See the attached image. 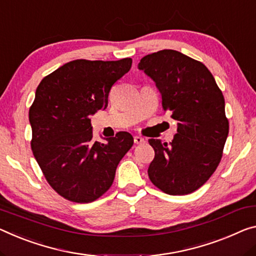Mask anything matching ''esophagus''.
Masks as SVG:
<instances>
[{"mask_svg": "<svg viewBox=\"0 0 256 256\" xmlns=\"http://www.w3.org/2000/svg\"><path fill=\"white\" fill-rule=\"evenodd\" d=\"M134 142H135V144H143L145 143V140L140 136H135L134 137Z\"/></svg>", "mask_w": 256, "mask_h": 256, "instance_id": "obj_1", "label": "esophagus"}]
</instances>
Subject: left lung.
<instances>
[{"mask_svg": "<svg viewBox=\"0 0 256 256\" xmlns=\"http://www.w3.org/2000/svg\"><path fill=\"white\" fill-rule=\"evenodd\" d=\"M137 68L152 78L162 110L178 121L170 144L148 140L156 152L148 178L168 194H191L207 182L222 158L229 134L222 92L202 62L176 50L148 54Z\"/></svg>", "mask_w": 256, "mask_h": 256, "instance_id": "left-lung-1", "label": "left lung"}]
</instances>
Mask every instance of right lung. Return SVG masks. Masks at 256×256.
I'll use <instances>...</instances> for the list:
<instances>
[{
    "mask_svg": "<svg viewBox=\"0 0 256 256\" xmlns=\"http://www.w3.org/2000/svg\"><path fill=\"white\" fill-rule=\"evenodd\" d=\"M120 60L66 62L38 86L30 108L32 151L52 188L74 202H92L111 188L116 170L134 144L127 132L92 140L90 118L108 104L112 86L132 68Z\"/></svg>",
    "mask_w": 256,
    "mask_h": 256,
    "instance_id": "add662e5",
    "label": "right lung"
}]
</instances>
